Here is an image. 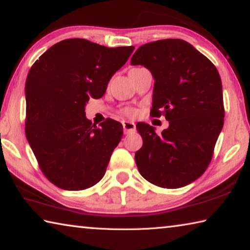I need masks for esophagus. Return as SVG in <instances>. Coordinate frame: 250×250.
I'll return each instance as SVG.
<instances>
[{
    "instance_id": "esophagus-1",
    "label": "esophagus",
    "mask_w": 250,
    "mask_h": 250,
    "mask_svg": "<svg viewBox=\"0 0 250 250\" xmlns=\"http://www.w3.org/2000/svg\"><path fill=\"white\" fill-rule=\"evenodd\" d=\"M122 126H124V130H125V134L132 133L135 131V125H134V122H132V121H124V122H122Z\"/></svg>"
}]
</instances>
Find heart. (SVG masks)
Listing matches in <instances>:
<instances>
[{
    "mask_svg": "<svg viewBox=\"0 0 250 250\" xmlns=\"http://www.w3.org/2000/svg\"><path fill=\"white\" fill-rule=\"evenodd\" d=\"M124 115H125V116H129V117L133 116V115H134V110H133V109H131V108H126V109H125V110H124Z\"/></svg>",
    "mask_w": 250,
    "mask_h": 250,
    "instance_id": "heart-1",
    "label": "heart"
}]
</instances>
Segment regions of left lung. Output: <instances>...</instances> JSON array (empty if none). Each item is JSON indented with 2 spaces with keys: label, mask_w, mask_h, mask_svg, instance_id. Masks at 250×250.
Returning a JSON list of instances; mask_svg holds the SVG:
<instances>
[{
  "label": "left lung",
  "mask_w": 250,
  "mask_h": 250,
  "mask_svg": "<svg viewBox=\"0 0 250 250\" xmlns=\"http://www.w3.org/2000/svg\"><path fill=\"white\" fill-rule=\"evenodd\" d=\"M131 65L154 78L151 116L163 111L168 128L158 134L137 125L143 146L135 152L140 174L160 188H177L197 180L208 167L224 125L222 80L208 58L183 40H161L140 46Z\"/></svg>",
  "instance_id": "left-lung-1"
}]
</instances>
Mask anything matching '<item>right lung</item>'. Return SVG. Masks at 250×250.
I'll return each mask as SVG.
<instances>
[{
	"instance_id": "obj_1",
	"label": "right lung",
	"mask_w": 250,
	"mask_h": 250,
	"mask_svg": "<svg viewBox=\"0 0 250 250\" xmlns=\"http://www.w3.org/2000/svg\"><path fill=\"white\" fill-rule=\"evenodd\" d=\"M134 46L109 48L70 39L34 62L25 83V133L45 176L66 191H82L103 179L124 133L120 122L100 128L86 118L89 98L99 99Z\"/></svg>"
}]
</instances>
